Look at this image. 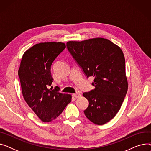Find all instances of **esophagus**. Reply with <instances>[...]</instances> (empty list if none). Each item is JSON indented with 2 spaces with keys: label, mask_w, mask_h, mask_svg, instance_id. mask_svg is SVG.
Wrapping results in <instances>:
<instances>
[{
  "label": "esophagus",
  "mask_w": 151,
  "mask_h": 151,
  "mask_svg": "<svg viewBox=\"0 0 151 151\" xmlns=\"http://www.w3.org/2000/svg\"><path fill=\"white\" fill-rule=\"evenodd\" d=\"M72 96L75 98H79V97H80L81 96V95L80 93H73Z\"/></svg>",
  "instance_id": "34e87169"
}]
</instances>
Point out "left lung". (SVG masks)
Returning <instances> with one entry per match:
<instances>
[{"label": "left lung", "instance_id": "left-lung-1", "mask_svg": "<svg viewBox=\"0 0 151 151\" xmlns=\"http://www.w3.org/2000/svg\"><path fill=\"white\" fill-rule=\"evenodd\" d=\"M68 51L95 87L83 93L89 101L84 113L89 121L104 125L116 115L127 92L124 53L119 46L104 38L67 43Z\"/></svg>", "mask_w": 151, "mask_h": 151}]
</instances>
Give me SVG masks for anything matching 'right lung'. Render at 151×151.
<instances>
[{
    "label": "right lung",
    "mask_w": 151,
    "mask_h": 151,
    "mask_svg": "<svg viewBox=\"0 0 151 151\" xmlns=\"http://www.w3.org/2000/svg\"><path fill=\"white\" fill-rule=\"evenodd\" d=\"M62 42H44L34 45L24 53L18 70L22 96L29 106L44 122L56 119L71 102L70 94L49 89L53 82L51 67L65 48Z\"/></svg>",
    "instance_id": "1"
}]
</instances>
